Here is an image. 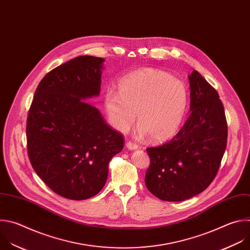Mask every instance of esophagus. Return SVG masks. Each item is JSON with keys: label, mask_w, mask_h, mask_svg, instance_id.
I'll use <instances>...</instances> for the list:
<instances>
[{"label": "esophagus", "mask_w": 250, "mask_h": 250, "mask_svg": "<svg viewBox=\"0 0 250 250\" xmlns=\"http://www.w3.org/2000/svg\"><path fill=\"white\" fill-rule=\"evenodd\" d=\"M126 146L128 149H130V151H134V149H137L138 148V145L132 143V142H127L126 143Z\"/></svg>", "instance_id": "1"}]
</instances>
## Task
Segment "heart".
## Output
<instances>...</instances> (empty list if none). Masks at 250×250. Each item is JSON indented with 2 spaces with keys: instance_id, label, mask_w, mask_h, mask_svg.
Here are the masks:
<instances>
[{
  "instance_id": "heart-1",
  "label": "heart",
  "mask_w": 250,
  "mask_h": 250,
  "mask_svg": "<svg viewBox=\"0 0 250 250\" xmlns=\"http://www.w3.org/2000/svg\"><path fill=\"white\" fill-rule=\"evenodd\" d=\"M188 105L185 84L168 74L146 68L132 72L118 82V92L104 93V107L110 125L126 132L135 120L136 136L149 135L154 141H166L179 130Z\"/></svg>"
}]
</instances>
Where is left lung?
Returning <instances> with one entry per match:
<instances>
[{"instance_id":"1","label":"left lung","mask_w":250,"mask_h":250,"mask_svg":"<svg viewBox=\"0 0 250 250\" xmlns=\"http://www.w3.org/2000/svg\"><path fill=\"white\" fill-rule=\"evenodd\" d=\"M188 79L191 114L170 141L146 148L151 165L146 186L168 202L203 192L214 180L227 146L228 125L217 90L196 70Z\"/></svg>"}]
</instances>
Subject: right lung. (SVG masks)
<instances>
[{"instance_id": "add662e5", "label": "right lung", "mask_w": 250, "mask_h": 250, "mask_svg": "<svg viewBox=\"0 0 250 250\" xmlns=\"http://www.w3.org/2000/svg\"><path fill=\"white\" fill-rule=\"evenodd\" d=\"M104 61L79 56L50 71L28 112L31 166L50 189L71 200H85L104 188L108 164L124 145L122 135L83 101L101 92Z\"/></svg>"}]
</instances>
